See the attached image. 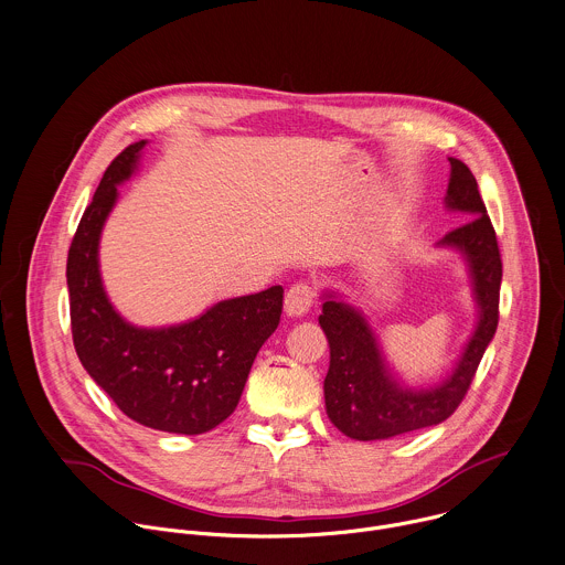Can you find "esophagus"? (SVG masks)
I'll return each mask as SVG.
<instances>
[{"label":"esophagus","mask_w":565,"mask_h":565,"mask_svg":"<svg viewBox=\"0 0 565 565\" xmlns=\"http://www.w3.org/2000/svg\"><path fill=\"white\" fill-rule=\"evenodd\" d=\"M313 289L307 282H296L287 294H285V313L291 318H302L311 305H313Z\"/></svg>","instance_id":"34e87169"}]
</instances>
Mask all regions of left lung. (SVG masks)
<instances>
[{
    "label": "left lung",
    "instance_id": "obj_1",
    "mask_svg": "<svg viewBox=\"0 0 565 565\" xmlns=\"http://www.w3.org/2000/svg\"><path fill=\"white\" fill-rule=\"evenodd\" d=\"M448 161L450 179L444 207L466 214L470 221L448 232L435 247L452 249L463 258L477 311L475 327L444 377L411 386L386 360L366 313L347 302L344 294L324 289L318 318L329 342L324 406L331 424L351 439H388L448 419L494 338L501 287L497 236L472 172L459 159L448 157Z\"/></svg>",
    "mask_w": 565,
    "mask_h": 565
}]
</instances>
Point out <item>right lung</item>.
<instances>
[{
  "label": "right lung",
  "mask_w": 565,
  "mask_h": 565,
  "mask_svg": "<svg viewBox=\"0 0 565 565\" xmlns=\"http://www.w3.org/2000/svg\"><path fill=\"white\" fill-rule=\"evenodd\" d=\"M146 146L139 141L110 163L73 238L66 267L73 340L88 375L130 419L201 435L234 413L256 353L280 322L282 287L221 300L168 327H139L117 311L104 287L99 243L117 188L137 174Z\"/></svg>",
  "instance_id": "add662e5"
}]
</instances>
